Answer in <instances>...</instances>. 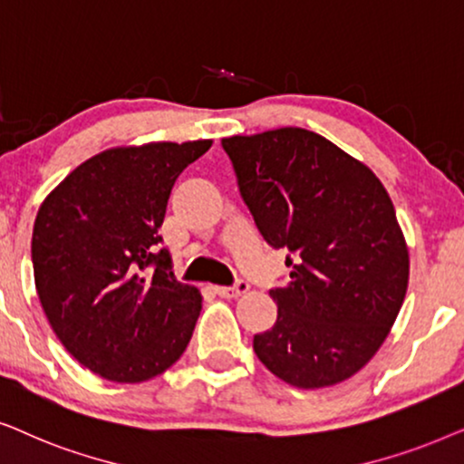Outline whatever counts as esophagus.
Returning a JSON list of instances; mask_svg holds the SVG:
<instances>
[{
    "mask_svg": "<svg viewBox=\"0 0 464 464\" xmlns=\"http://www.w3.org/2000/svg\"><path fill=\"white\" fill-rule=\"evenodd\" d=\"M214 290H216V295L225 296V299H237V296H242V295L248 293L250 284L244 282V280H239L236 286H216Z\"/></svg>",
    "mask_w": 464,
    "mask_h": 464,
    "instance_id": "esophagus-1",
    "label": "esophagus"
}]
</instances>
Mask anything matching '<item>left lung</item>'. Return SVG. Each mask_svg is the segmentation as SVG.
<instances>
[{"label":"left lung","instance_id":"8db88e82","mask_svg":"<svg viewBox=\"0 0 464 464\" xmlns=\"http://www.w3.org/2000/svg\"><path fill=\"white\" fill-rule=\"evenodd\" d=\"M250 214L288 282L269 290L276 324L258 361L290 386L324 388L372 361L410 282V252L384 184L323 135L282 127L222 140Z\"/></svg>","mask_w":464,"mask_h":464}]
</instances>
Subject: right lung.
I'll return each instance as SVG.
<instances>
[{
	"label": "right lung",
	"mask_w": 464,
	"mask_h": 464,
	"mask_svg": "<svg viewBox=\"0 0 464 464\" xmlns=\"http://www.w3.org/2000/svg\"><path fill=\"white\" fill-rule=\"evenodd\" d=\"M209 146L110 148L80 163L35 216L31 261L42 310L80 365L110 382L157 378L193 337L201 293L176 280L171 255L157 244L178 176Z\"/></svg>",
	"instance_id": "obj_1"
}]
</instances>
